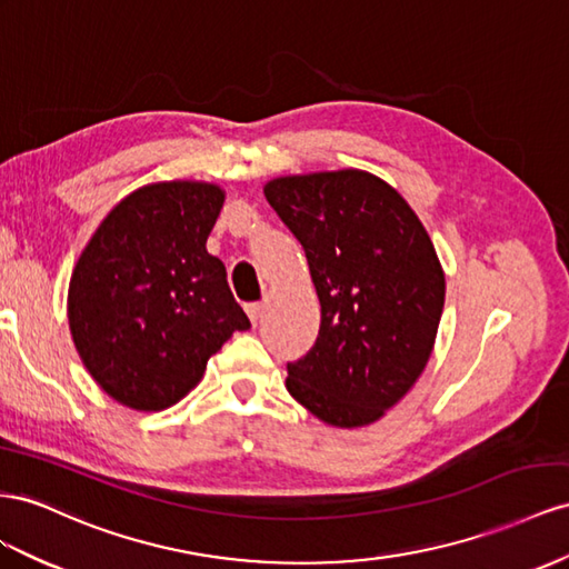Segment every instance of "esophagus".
Segmentation results:
<instances>
[{
  "mask_svg": "<svg viewBox=\"0 0 569 569\" xmlns=\"http://www.w3.org/2000/svg\"><path fill=\"white\" fill-rule=\"evenodd\" d=\"M247 313H249L251 322L256 326V322L260 320V316H263V303H247Z\"/></svg>",
  "mask_w": 569,
  "mask_h": 569,
  "instance_id": "obj_1",
  "label": "esophagus"
}]
</instances>
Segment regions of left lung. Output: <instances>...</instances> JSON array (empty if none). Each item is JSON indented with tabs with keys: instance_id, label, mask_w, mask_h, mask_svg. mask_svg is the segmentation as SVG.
Here are the masks:
<instances>
[{
	"instance_id": "obj_1",
	"label": "left lung",
	"mask_w": 569,
	"mask_h": 569,
	"mask_svg": "<svg viewBox=\"0 0 569 569\" xmlns=\"http://www.w3.org/2000/svg\"><path fill=\"white\" fill-rule=\"evenodd\" d=\"M263 191L320 299L316 345L287 363V390L330 426L373 423L433 351L445 303L433 241L390 183L361 170L280 177Z\"/></svg>"
}]
</instances>
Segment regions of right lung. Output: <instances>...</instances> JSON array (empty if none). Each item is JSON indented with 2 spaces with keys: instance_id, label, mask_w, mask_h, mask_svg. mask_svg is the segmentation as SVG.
Instances as JSON below:
<instances>
[{
  "instance_id": "right-lung-1",
  "label": "right lung",
  "mask_w": 569,
  "mask_h": 569,
  "mask_svg": "<svg viewBox=\"0 0 569 569\" xmlns=\"http://www.w3.org/2000/svg\"><path fill=\"white\" fill-rule=\"evenodd\" d=\"M224 191L162 181L100 222L69 282V328L88 373L136 411L177 405L208 359L251 322L206 241Z\"/></svg>"
}]
</instances>
